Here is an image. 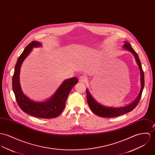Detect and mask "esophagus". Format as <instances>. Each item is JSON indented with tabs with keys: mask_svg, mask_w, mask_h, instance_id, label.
Returning <instances> with one entry per match:
<instances>
[{
	"mask_svg": "<svg viewBox=\"0 0 155 155\" xmlns=\"http://www.w3.org/2000/svg\"><path fill=\"white\" fill-rule=\"evenodd\" d=\"M79 81L82 83H85L86 82H87V78L84 76H81L79 78Z\"/></svg>",
	"mask_w": 155,
	"mask_h": 155,
	"instance_id": "esophagus-1",
	"label": "esophagus"
}]
</instances>
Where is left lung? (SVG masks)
Wrapping results in <instances>:
<instances>
[{"mask_svg":"<svg viewBox=\"0 0 155 155\" xmlns=\"http://www.w3.org/2000/svg\"><path fill=\"white\" fill-rule=\"evenodd\" d=\"M124 48L133 54L134 56L135 57V59L139 65V67L140 68L141 76V90L140 94L136 99L129 105L123 108H109V107L101 105L97 101H95V100L92 98V97L91 96L89 91L86 90V97H87V101L88 105L91 110L96 115H98L99 117H104V118H111V117L120 116L123 114L129 113L135 108V107L137 105V104H139L142 92L144 86V72L141 68L140 61L137 54L136 53V52L134 51V50L132 48V47L130 45V44L128 42H126V44L124 45Z\"/></svg>","mask_w":155,"mask_h":155,"instance_id":"obj_1","label":"left lung"}]
</instances>
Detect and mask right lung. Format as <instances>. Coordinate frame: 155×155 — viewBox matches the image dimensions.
Masks as SVG:
<instances>
[{
    "label": "right lung",
    "instance_id": "obj_1",
    "mask_svg": "<svg viewBox=\"0 0 155 155\" xmlns=\"http://www.w3.org/2000/svg\"><path fill=\"white\" fill-rule=\"evenodd\" d=\"M41 44L32 41L25 47L18 57L12 77V88L16 101L20 108L32 116L40 118H56L63 111L67 98L73 86L78 80L73 78L65 81L58 89L53 97L44 102H35L28 98L22 92L19 84V72L22 63L30 53L33 47L40 46Z\"/></svg>",
    "mask_w": 155,
    "mask_h": 155
}]
</instances>
